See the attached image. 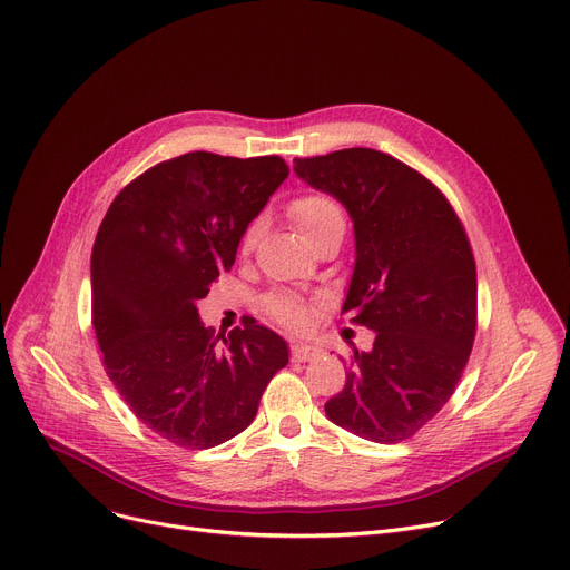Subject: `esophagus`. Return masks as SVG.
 <instances>
[{
	"label": "esophagus",
	"instance_id": "1",
	"mask_svg": "<svg viewBox=\"0 0 570 570\" xmlns=\"http://www.w3.org/2000/svg\"><path fill=\"white\" fill-rule=\"evenodd\" d=\"M321 354V350L316 344H305V342H295L291 344V358L295 363H305V361H312Z\"/></svg>",
	"mask_w": 570,
	"mask_h": 570
}]
</instances>
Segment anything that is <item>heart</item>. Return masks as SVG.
Listing matches in <instances>:
<instances>
[{
	"instance_id": "heart-1",
	"label": "heart",
	"mask_w": 570,
	"mask_h": 570,
	"mask_svg": "<svg viewBox=\"0 0 570 570\" xmlns=\"http://www.w3.org/2000/svg\"><path fill=\"white\" fill-rule=\"evenodd\" d=\"M288 218L309 246H316L328 237H342L346 230V216L342 205L328 193H303L291 200ZM261 237V220H252L239 237V254L249 256ZM312 303L295 291H272L261 298V309L288 331H303L309 324Z\"/></svg>"
}]
</instances>
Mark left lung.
Here are the masks:
<instances>
[{
  "label": "left lung",
  "instance_id": "8db88e82",
  "mask_svg": "<svg viewBox=\"0 0 570 570\" xmlns=\"http://www.w3.org/2000/svg\"><path fill=\"white\" fill-rule=\"evenodd\" d=\"M293 163L354 220L356 265L342 314L375 331L373 350L346 361L326 414L365 440H407L452 399L475 342L478 272L465 228L435 184L375 148Z\"/></svg>",
  "mask_w": 570,
  "mask_h": 570
}]
</instances>
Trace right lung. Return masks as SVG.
<instances>
[{"label":"right lung","instance_id":"add662e5","mask_svg":"<svg viewBox=\"0 0 570 570\" xmlns=\"http://www.w3.org/2000/svg\"><path fill=\"white\" fill-rule=\"evenodd\" d=\"M286 177L279 156L190 151L130 181L97 230L92 328L105 370L139 422L177 448L242 433L288 363L286 342L256 318L214 337L195 307Z\"/></svg>","mask_w":570,"mask_h":570}]
</instances>
